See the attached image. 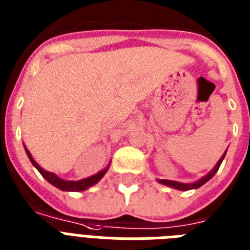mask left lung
<instances>
[{"label":"left lung","instance_id":"left-lung-1","mask_svg":"<svg viewBox=\"0 0 250 250\" xmlns=\"http://www.w3.org/2000/svg\"><path fill=\"white\" fill-rule=\"evenodd\" d=\"M226 153H227V150H226L225 153H223V156L221 157V160L218 161L217 165L213 167V170L210 171V172H208V174L205 175V176H202L201 179H198L197 182L194 183H180V182H175V180H166V179H158L157 182L161 183V184H164V186H167V187H171V188H174V189H178V190H189V189H197V188H200L201 186H204L206 182H209L210 179L213 178L214 175H215V172L218 171V168H219V166H221L222 161L225 160L226 157Z\"/></svg>","mask_w":250,"mask_h":250}]
</instances>
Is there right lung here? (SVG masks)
<instances>
[{"label": "right lung", "instance_id": "obj_1", "mask_svg": "<svg viewBox=\"0 0 250 250\" xmlns=\"http://www.w3.org/2000/svg\"><path fill=\"white\" fill-rule=\"evenodd\" d=\"M24 149H25V153H27V156H28L29 161H31L33 166L36 167L37 170H39V172H40V174L42 175V176H44V178L46 179L50 184H52V186L57 187V188L61 190H66V192H82V190L88 189L89 187L97 184V183L104 178V175L106 174V171L109 170V166H110V162H109V165H107L104 170H101L100 172H97V174L92 175V176H89V178L80 179V180H64V179H61L60 176H57L54 172H49V171L44 170L40 165L37 164L36 161L33 160V157L31 156V153H29L28 149L25 148V145H24Z\"/></svg>", "mask_w": 250, "mask_h": 250}]
</instances>
